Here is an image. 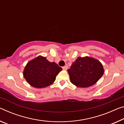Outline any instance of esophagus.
<instances>
[{
  "label": "esophagus",
  "instance_id": "1",
  "mask_svg": "<svg viewBox=\"0 0 124 124\" xmlns=\"http://www.w3.org/2000/svg\"><path fill=\"white\" fill-rule=\"evenodd\" d=\"M68 66L67 65H66V66H64V67H63V69L64 70H67L68 69Z\"/></svg>",
  "mask_w": 124,
  "mask_h": 124
}]
</instances>
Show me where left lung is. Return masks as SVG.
Segmentation results:
<instances>
[{
  "label": "left lung",
  "instance_id": "obj_1",
  "mask_svg": "<svg viewBox=\"0 0 124 124\" xmlns=\"http://www.w3.org/2000/svg\"><path fill=\"white\" fill-rule=\"evenodd\" d=\"M67 71L72 84L78 87L86 88L97 83L104 70L99 61L86 56L78 57Z\"/></svg>",
  "mask_w": 124,
  "mask_h": 124
}]
</instances>
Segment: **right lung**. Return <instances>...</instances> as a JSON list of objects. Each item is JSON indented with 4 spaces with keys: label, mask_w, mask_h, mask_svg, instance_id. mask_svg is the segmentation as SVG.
Wrapping results in <instances>:
<instances>
[{
    "label": "right lung",
    "mask_w": 124,
    "mask_h": 124,
    "mask_svg": "<svg viewBox=\"0 0 124 124\" xmlns=\"http://www.w3.org/2000/svg\"><path fill=\"white\" fill-rule=\"evenodd\" d=\"M62 68L55 62H50L46 57L39 56L27 63L23 72L25 79L35 88L47 87L54 82Z\"/></svg>",
    "instance_id": "obj_1"
}]
</instances>
